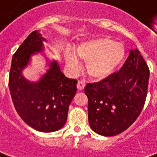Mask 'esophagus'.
I'll list each match as a JSON object with an SVG mask.
<instances>
[{
  "instance_id": "1",
  "label": "esophagus",
  "mask_w": 157,
  "mask_h": 157,
  "mask_svg": "<svg viewBox=\"0 0 157 157\" xmlns=\"http://www.w3.org/2000/svg\"><path fill=\"white\" fill-rule=\"evenodd\" d=\"M86 86V82L85 81H79L77 82V88L79 90H83Z\"/></svg>"
}]
</instances>
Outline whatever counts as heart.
<instances>
[{
  "instance_id": "1",
  "label": "heart",
  "mask_w": 157,
  "mask_h": 157,
  "mask_svg": "<svg viewBox=\"0 0 157 157\" xmlns=\"http://www.w3.org/2000/svg\"><path fill=\"white\" fill-rule=\"evenodd\" d=\"M76 54L86 62V71L90 77L95 80L105 79L114 72L125 58L123 44L110 37H97L79 44ZM72 50L65 51V60L73 71H78L81 64Z\"/></svg>"
}]
</instances>
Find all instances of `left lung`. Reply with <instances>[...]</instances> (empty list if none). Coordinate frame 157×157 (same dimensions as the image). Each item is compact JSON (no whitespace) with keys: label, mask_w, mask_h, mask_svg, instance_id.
<instances>
[{"label":"left lung","mask_w":157,"mask_h":157,"mask_svg":"<svg viewBox=\"0 0 157 157\" xmlns=\"http://www.w3.org/2000/svg\"><path fill=\"white\" fill-rule=\"evenodd\" d=\"M150 71L137 49L131 50L118 72L88 83V121L97 134L113 136L129 128L137 119L147 99Z\"/></svg>","instance_id":"obj_1"}]
</instances>
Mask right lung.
<instances>
[{
  "label": "right lung",
  "mask_w": 157,
  "mask_h": 157,
  "mask_svg": "<svg viewBox=\"0 0 157 157\" xmlns=\"http://www.w3.org/2000/svg\"><path fill=\"white\" fill-rule=\"evenodd\" d=\"M41 35L34 31L15 52L11 61L9 88L14 106L27 125L41 132H53L63 127L71 102L76 93L75 79L67 78L56 60H51L36 81L23 75L36 53L42 52Z\"/></svg>",
  "instance_id": "obj_1"
}]
</instances>
